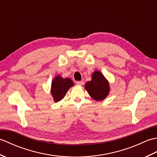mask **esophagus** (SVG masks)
<instances>
[{"instance_id": "esophagus-1", "label": "esophagus", "mask_w": 157, "mask_h": 157, "mask_svg": "<svg viewBox=\"0 0 157 157\" xmlns=\"http://www.w3.org/2000/svg\"><path fill=\"white\" fill-rule=\"evenodd\" d=\"M84 84V82L83 81H78V82H76V84L78 85V86H83Z\"/></svg>"}]
</instances>
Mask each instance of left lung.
I'll return each instance as SVG.
<instances>
[{
  "mask_svg": "<svg viewBox=\"0 0 157 157\" xmlns=\"http://www.w3.org/2000/svg\"><path fill=\"white\" fill-rule=\"evenodd\" d=\"M85 89L93 99L102 101L109 94L110 85L104 75L97 70L93 72L91 81L86 83Z\"/></svg>",
  "mask_w": 157,
  "mask_h": 157,
  "instance_id": "obj_1",
  "label": "left lung"
}]
</instances>
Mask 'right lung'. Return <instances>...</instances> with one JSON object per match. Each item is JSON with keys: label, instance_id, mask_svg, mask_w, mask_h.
I'll use <instances>...</instances> for the list:
<instances>
[{"label": "right lung", "instance_id": "1", "mask_svg": "<svg viewBox=\"0 0 157 157\" xmlns=\"http://www.w3.org/2000/svg\"><path fill=\"white\" fill-rule=\"evenodd\" d=\"M74 84L69 78H63L61 75L55 76L51 84V94L53 101L57 102L65 97L67 92Z\"/></svg>", "mask_w": 157, "mask_h": 157}]
</instances>
